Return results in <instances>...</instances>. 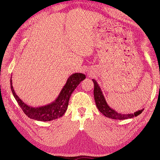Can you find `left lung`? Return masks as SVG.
Returning a JSON list of instances; mask_svg holds the SVG:
<instances>
[{"label":"left lung","mask_w":160,"mask_h":160,"mask_svg":"<svg viewBox=\"0 0 160 160\" xmlns=\"http://www.w3.org/2000/svg\"><path fill=\"white\" fill-rule=\"evenodd\" d=\"M94 83V90H93V95H94V99L96 102V104L100 111L101 113H102L104 116H106L108 118L114 119V120H126V119L128 118H132L134 117H136L138 115H140L144 109H142L140 111H138L135 112L134 113L131 114H121L117 113L115 110L112 109V108L107 104L105 98L104 97V95L102 92L101 89L100 88L98 84L94 79L92 80Z\"/></svg>","instance_id":"left-lung-1"}]
</instances>
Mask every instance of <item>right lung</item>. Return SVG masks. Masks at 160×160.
<instances>
[{
	"label": "right lung",
	"instance_id": "add662e5",
	"mask_svg": "<svg viewBox=\"0 0 160 160\" xmlns=\"http://www.w3.org/2000/svg\"><path fill=\"white\" fill-rule=\"evenodd\" d=\"M85 75L83 73H76L72 74L68 78L65 85L61 90L58 97L55 101L46 106L37 108L28 106L20 99L13 88L12 78L10 80V84H11V90L13 96L24 113L33 120L47 122L62 116L67 109L71 93L81 81L85 79Z\"/></svg>",
	"mask_w": 160,
	"mask_h": 160
}]
</instances>
